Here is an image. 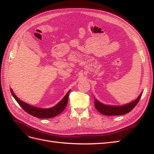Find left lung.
I'll return each instance as SVG.
<instances>
[{
    "label": "left lung",
    "mask_w": 154,
    "mask_h": 154,
    "mask_svg": "<svg viewBox=\"0 0 154 154\" xmlns=\"http://www.w3.org/2000/svg\"><path fill=\"white\" fill-rule=\"evenodd\" d=\"M142 96L141 94L138 96V98L135 100L134 101L131 102L128 104L121 106H110L103 104V103L98 102L97 100L95 99L94 100V106L98 112L105 116H121L125 113H128L133 109L134 107L137 106L138 103L140 98Z\"/></svg>",
    "instance_id": "8db88e82"
}]
</instances>
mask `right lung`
<instances>
[{"mask_svg":"<svg viewBox=\"0 0 154 154\" xmlns=\"http://www.w3.org/2000/svg\"><path fill=\"white\" fill-rule=\"evenodd\" d=\"M10 91H11V93L14 96V98H15L17 102L18 103V104L23 109L25 112H26L27 113L30 114V115L34 117L41 118V119H47V118L54 117L62 113L67 106V102H68L69 94L70 92V91L67 92V93L65 96H64L63 98L55 106H54L52 108L49 109H42L29 105L27 103H25L24 102L21 101V100H20L15 94H14L12 91V89L10 88Z\"/></svg>","mask_w":154,"mask_h":154,"instance_id":"obj_1","label":"right lung"}]
</instances>
